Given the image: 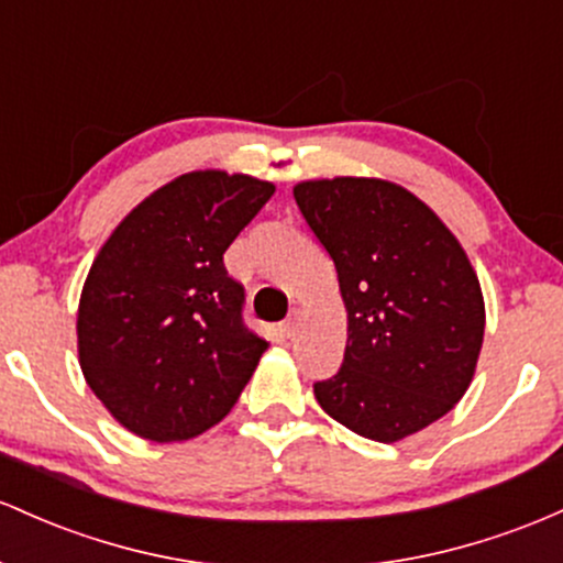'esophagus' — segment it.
I'll list each match as a JSON object with an SVG mask.
<instances>
[{"mask_svg": "<svg viewBox=\"0 0 563 563\" xmlns=\"http://www.w3.org/2000/svg\"><path fill=\"white\" fill-rule=\"evenodd\" d=\"M279 332H282L284 340L295 338V332H298V319H295V316H289L287 321H282V324H279Z\"/></svg>", "mask_w": 563, "mask_h": 563, "instance_id": "34e87169", "label": "esophagus"}]
</instances>
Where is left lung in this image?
I'll return each instance as SVG.
<instances>
[{"label": "left lung", "mask_w": 563, "mask_h": 563, "mask_svg": "<svg viewBox=\"0 0 563 563\" xmlns=\"http://www.w3.org/2000/svg\"><path fill=\"white\" fill-rule=\"evenodd\" d=\"M295 201L332 257L349 311L343 366L313 383L316 401L383 444L444 418L484 343L482 287L457 239L388 180H308Z\"/></svg>", "instance_id": "1"}]
</instances>
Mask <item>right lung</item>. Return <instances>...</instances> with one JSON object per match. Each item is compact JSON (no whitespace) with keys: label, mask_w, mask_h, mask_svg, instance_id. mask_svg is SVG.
Returning <instances> with one entry per match:
<instances>
[{"label":"right lung","mask_w":563,"mask_h":563,"mask_svg":"<svg viewBox=\"0 0 563 563\" xmlns=\"http://www.w3.org/2000/svg\"><path fill=\"white\" fill-rule=\"evenodd\" d=\"M274 191L250 175H180L95 257L79 300V364L128 431L162 444L194 439L239 401L268 343L244 324V287L223 252Z\"/></svg>","instance_id":"obj_1"}]
</instances>
